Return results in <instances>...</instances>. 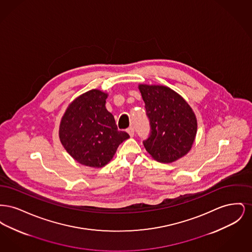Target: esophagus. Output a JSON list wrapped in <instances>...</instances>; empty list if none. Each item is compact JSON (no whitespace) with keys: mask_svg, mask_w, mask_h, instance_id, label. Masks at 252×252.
<instances>
[{"mask_svg":"<svg viewBox=\"0 0 252 252\" xmlns=\"http://www.w3.org/2000/svg\"><path fill=\"white\" fill-rule=\"evenodd\" d=\"M126 131H127V133H128V134H129V136H130V137H133V135H134V128H133V127H129V128H127V130H126Z\"/></svg>","mask_w":252,"mask_h":252,"instance_id":"obj_1","label":"esophagus"}]
</instances>
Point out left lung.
Segmentation results:
<instances>
[{"label":"left lung","instance_id":"8db88e82","mask_svg":"<svg viewBox=\"0 0 252 252\" xmlns=\"http://www.w3.org/2000/svg\"><path fill=\"white\" fill-rule=\"evenodd\" d=\"M151 134L144 141L146 151L157 161L170 163L185 156L192 148L197 121L182 96L162 85L140 84Z\"/></svg>","mask_w":252,"mask_h":252}]
</instances>
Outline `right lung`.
<instances>
[{"label":"right lung","instance_id":"add662e5","mask_svg":"<svg viewBox=\"0 0 252 252\" xmlns=\"http://www.w3.org/2000/svg\"><path fill=\"white\" fill-rule=\"evenodd\" d=\"M108 95L96 89L86 92L69 104L60 121V143L73 159L86 166H105L129 138L126 132L118 130L106 108Z\"/></svg>","mask_w":252,"mask_h":252}]
</instances>
